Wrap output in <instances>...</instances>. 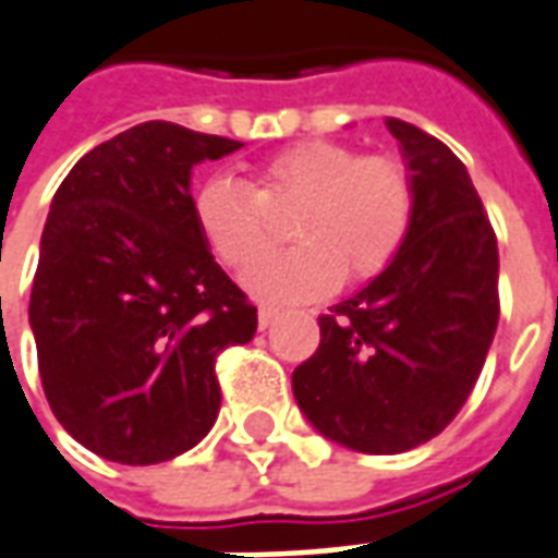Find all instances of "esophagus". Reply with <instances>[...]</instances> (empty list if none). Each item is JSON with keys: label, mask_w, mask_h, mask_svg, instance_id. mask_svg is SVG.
I'll list each match as a JSON object with an SVG mask.
<instances>
[{"label": "esophagus", "mask_w": 558, "mask_h": 558, "mask_svg": "<svg viewBox=\"0 0 558 558\" xmlns=\"http://www.w3.org/2000/svg\"><path fill=\"white\" fill-rule=\"evenodd\" d=\"M256 317H259V329H268V326H271V323L280 317V307L259 305L256 307Z\"/></svg>", "instance_id": "esophagus-1"}]
</instances>
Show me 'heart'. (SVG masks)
<instances>
[{"label":"heart","instance_id":"b5f03b06","mask_svg":"<svg viewBox=\"0 0 558 558\" xmlns=\"http://www.w3.org/2000/svg\"><path fill=\"white\" fill-rule=\"evenodd\" d=\"M414 181L392 154H356L338 142H299L253 169L251 186L214 174L193 214L226 266L247 268L274 243L271 216L296 208L292 252L264 260L244 283L271 299H307L338 280L360 283L392 266L414 223Z\"/></svg>","mask_w":558,"mask_h":558}]
</instances>
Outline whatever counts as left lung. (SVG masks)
I'll list each match as a JSON object with an SVG mask.
<instances>
[{
	"label": "left lung",
	"mask_w": 558,
	"mask_h": 558,
	"mask_svg": "<svg viewBox=\"0 0 558 558\" xmlns=\"http://www.w3.org/2000/svg\"><path fill=\"white\" fill-rule=\"evenodd\" d=\"M414 181V223L387 271L319 317L317 353L292 372L311 426L389 456L453 423L498 326V244L462 159L389 117Z\"/></svg>",
	"instance_id": "1"
}]
</instances>
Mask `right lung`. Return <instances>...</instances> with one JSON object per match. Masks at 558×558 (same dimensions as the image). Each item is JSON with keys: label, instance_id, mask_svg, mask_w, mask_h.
<instances>
[{"label": "right lung", "instance_id": "1", "mask_svg": "<svg viewBox=\"0 0 558 558\" xmlns=\"http://www.w3.org/2000/svg\"><path fill=\"white\" fill-rule=\"evenodd\" d=\"M241 142L150 120L93 147L50 202L29 299L38 374L62 428L102 459L186 453L220 411L217 356L256 307L198 232L190 171Z\"/></svg>", "mask_w": 558, "mask_h": 558}]
</instances>
